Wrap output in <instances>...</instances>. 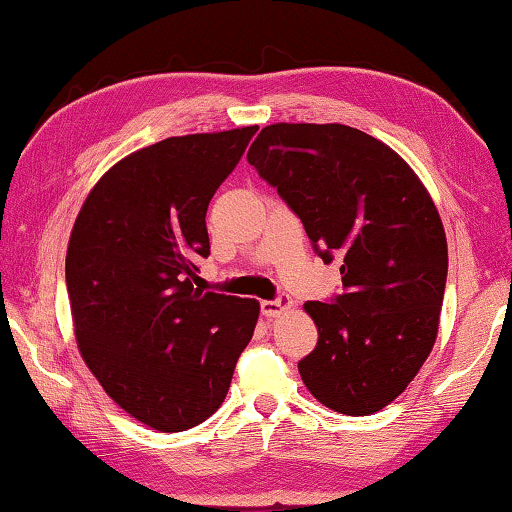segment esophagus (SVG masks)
<instances>
[{
	"mask_svg": "<svg viewBox=\"0 0 512 512\" xmlns=\"http://www.w3.org/2000/svg\"><path fill=\"white\" fill-rule=\"evenodd\" d=\"M291 298L289 296H280V298H275V300H264L262 302V314L266 316V318H275V316H280L282 311H287V309H291Z\"/></svg>",
	"mask_w": 512,
	"mask_h": 512,
	"instance_id": "34e87169",
	"label": "esophagus"
}]
</instances>
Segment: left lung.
<instances>
[{
  "label": "left lung",
  "mask_w": 512,
  "mask_h": 512,
  "mask_svg": "<svg viewBox=\"0 0 512 512\" xmlns=\"http://www.w3.org/2000/svg\"><path fill=\"white\" fill-rule=\"evenodd\" d=\"M246 158L320 259H341V296L305 305L318 343L298 363L302 381L332 411H381L438 336L447 239L427 187L391 146L343 124H271Z\"/></svg>",
  "instance_id": "1"
}]
</instances>
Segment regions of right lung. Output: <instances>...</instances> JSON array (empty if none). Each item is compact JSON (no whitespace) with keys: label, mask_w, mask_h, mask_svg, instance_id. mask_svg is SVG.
<instances>
[{"label":"right lung","mask_w":512,"mask_h":512,"mask_svg":"<svg viewBox=\"0 0 512 512\" xmlns=\"http://www.w3.org/2000/svg\"><path fill=\"white\" fill-rule=\"evenodd\" d=\"M257 126L167 137L126 155L85 198L65 280L76 345L110 400L162 433L192 429L228 395L259 302L194 287L205 214Z\"/></svg>","instance_id":"obj_1"}]
</instances>
